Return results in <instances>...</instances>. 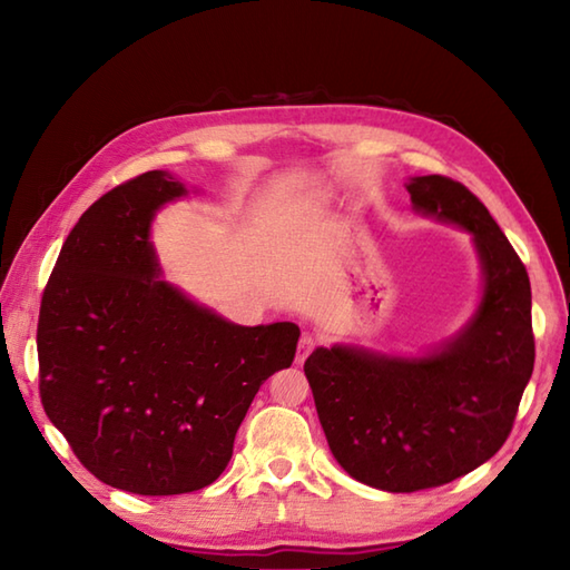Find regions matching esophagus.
<instances>
[{
	"mask_svg": "<svg viewBox=\"0 0 570 570\" xmlns=\"http://www.w3.org/2000/svg\"><path fill=\"white\" fill-rule=\"evenodd\" d=\"M313 347H316V335H311V333L301 335L298 347H296V362H304L311 355Z\"/></svg>",
	"mask_w": 570,
	"mask_h": 570,
	"instance_id": "1",
	"label": "esophagus"
}]
</instances>
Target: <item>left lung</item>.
Returning <instances> with one entry per match:
<instances>
[{
	"mask_svg": "<svg viewBox=\"0 0 570 570\" xmlns=\"http://www.w3.org/2000/svg\"><path fill=\"white\" fill-rule=\"evenodd\" d=\"M406 190L416 213L472 237L475 313L426 355L333 345L304 365L331 453L350 478L386 492L439 488L490 460L534 370L529 274L490 210L445 176H414Z\"/></svg>",
	"mask_w": 570,
	"mask_h": 570,
	"instance_id": "obj_1",
	"label": "left lung"
}]
</instances>
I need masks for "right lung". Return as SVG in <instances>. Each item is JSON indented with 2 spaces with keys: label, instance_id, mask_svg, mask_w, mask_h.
<instances>
[{
  "label": "right lung",
  "instance_id": "obj_1",
  "mask_svg": "<svg viewBox=\"0 0 570 570\" xmlns=\"http://www.w3.org/2000/svg\"><path fill=\"white\" fill-rule=\"evenodd\" d=\"M188 196L147 171L80 215L39 313L46 416L105 485L184 494L223 475L254 394L292 367L296 323L237 325L161 276L151 223Z\"/></svg>",
  "mask_w": 570,
  "mask_h": 570
}]
</instances>
